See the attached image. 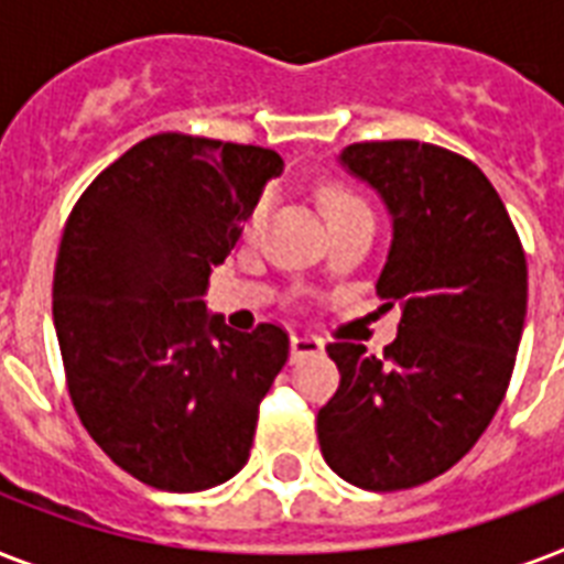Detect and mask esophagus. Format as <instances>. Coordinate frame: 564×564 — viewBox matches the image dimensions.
<instances>
[{
	"instance_id": "1",
	"label": "esophagus",
	"mask_w": 564,
	"mask_h": 564,
	"mask_svg": "<svg viewBox=\"0 0 564 564\" xmlns=\"http://www.w3.org/2000/svg\"><path fill=\"white\" fill-rule=\"evenodd\" d=\"M290 348L292 360H299V357H307V354H322L325 351V343L316 334H292Z\"/></svg>"
}]
</instances>
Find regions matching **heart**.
I'll use <instances>...</instances> for the list:
<instances>
[{
    "label": "heart",
    "mask_w": 564,
    "mask_h": 564,
    "mask_svg": "<svg viewBox=\"0 0 564 564\" xmlns=\"http://www.w3.org/2000/svg\"><path fill=\"white\" fill-rule=\"evenodd\" d=\"M318 202H322V210H325L327 221L343 219V216H354V213H366L369 210V204L362 202L360 195L348 189L345 184H325V187L318 189Z\"/></svg>",
    "instance_id": "b5f03b06"
}]
</instances>
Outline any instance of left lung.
<instances>
[{
    "label": "left lung",
    "mask_w": 564,
    "mask_h": 564,
    "mask_svg": "<svg viewBox=\"0 0 564 564\" xmlns=\"http://www.w3.org/2000/svg\"><path fill=\"white\" fill-rule=\"evenodd\" d=\"M339 161L383 198L392 246L377 295L401 310L383 354L327 345L343 375L318 445L343 480L412 489L456 465L495 419L527 316V257L468 158L419 140L348 145Z\"/></svg>",
    "instance_id": "left-lung-1"
}]
</instances>
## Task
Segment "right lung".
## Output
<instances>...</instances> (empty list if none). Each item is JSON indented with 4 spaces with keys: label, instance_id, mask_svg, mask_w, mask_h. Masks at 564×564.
<instances>
[{
    "label": "right lung",
    "instance_id": "right-lung-1",
    "mask_svg": "<svg viewBox=\"0 0 564 564\" xmlns=\"http://www.w3.org/2000/svg\"><path fill=\"white\" fill-rule=\"evenodd\" d=\"M281 172L272 149L154 134L66 219L52 316L69 398L93 442L145 486L213 489L248 463L290 336L239 334L202 295Z\"/></svg>",
    "mask_w": 564,
    "mask_h": 564
}]
</instances>
